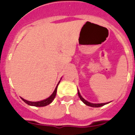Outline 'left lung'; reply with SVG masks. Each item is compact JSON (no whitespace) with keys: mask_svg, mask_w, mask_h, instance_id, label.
I'll return each mask as SVG.
<instances>
[{"mask_svg":"<svg viewBox=\"0 0 135 135\" xmlns=\"http://www.w3.org/2000/svg\"><path fill=\"white\" fill-rule=\"evenodd\" d=\"M78 95H79V97L80 98V99L81 100V101L83 102L84 104H85L86 105L89 106V107H102V106L105 105L109 103V102H107V103H98V104H95V103H91V102H89L88 101H87L86 100L83 98L82 97L81 95H80V92H79V89H78Z\"/></svg>","mask_w":135,"mask_h":135,"instance_id":"8db88e82","label":"left lung"}]
</instances>
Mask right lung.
<instances>
[{"mask_svg":"<svg viewBox=\"0 0 135 135\" xmlns=\"http://www.w3.org/2000/svg\"><path fill=\"white\" fill-rule=\"evenodd\" d=\"M60 83V80L59 82L58 83V84H57V85H56V88H55V91H53V93L51 94V95L50 96H49V97L48 98L45 99V100H41V101H37V102H31V101H28L26 100H25L24 98H21V99L24 102H25L26 104H28V105L30 106H33V107H45V106H47L48 105V104H50V103H51L52 101H53V100L55 99V96H56V91H57V87H58L59 84Z\"/></svg>","mask_w":135,"mask_h":135,"instance_id":"obj_1","label":"right lung"}]
</instances>
